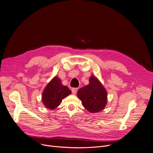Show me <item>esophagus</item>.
Masks as SVG:
<instances>
[{"instance_id":"obj_1","label":"esophagus","mask_w":153,"mask_h":153,"mask_svg":"<svg viewBox=\"0 0 153 153\" xmlns=\"http://www.w3.org/2000/svg\"><path fill=\"white\" fill-rule=\"evenodd\" d=\"M77 91H78V88H71V92H72V93L74 94H75L77 92Z\"/></svg>"}]
</instances>
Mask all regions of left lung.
I'll return each mask as SVG.
<instances>
[{"mask_svg":"<svg viewBox=\"0 0 153 153\" xmlns=\"http://www.w3.org/2000/svg\"><path fill=\"white\" fill-rule=\"evenodd\" d=\"M89 84L81 88L77 96L82 101L85 108L91 113H96L103 110L107 102L106 89L95 76H91Z\"/></svg>","mask_w":153,"mask_h":153,"instance_id":"8db88e82","label":"left lung"}]
</instances>
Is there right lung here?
<instances>
[{"mask_svg":"<svg viewBox=\"0 0 153 153\" xmlns=\"http://www.w3.org/2000/svg\"><path fill=\"white\" fill-rule=\"evenodd\" d=\"M71 93L68 88L63 85L61 79L56 76L45 87L42 94V102L48 109L53 110L57 108L63 99Z\"/></svg>","mask_w":153,"mask_h":153,"instance_id":"add662e5","label":"right lung"}]
</instances>
